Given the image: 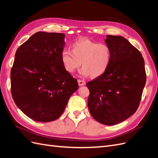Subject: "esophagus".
<instances>
[{"instance_id": "34e87169", "label": "esophagus", "mask_w": 158, "mask_h": 158, "mask_svg": "<svg viewBox=\"0 0 158 158\" xmlns=\"http://www.w3.org/2000/svg\"><path fill=\"white\" fill-rule=\"evenodd\" d=\"M78 83L80 86H82V85H84L85 84V82L82 80H78Z\"/></svg>"}]
</instances>
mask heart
Listing matches in <instances>:
<instances>
[{"instance_id":"b5f03b06","label":"heart","mask_w":158,"mask_h":158,"mask_svg":"<svg viewBox=\"0 0 158 158\" xmlns=\"http://www.w3.org/2000/svg\"><path fill=\"white\" fill-rule=\"evenodd\" d=\"M70 51L61 52V60L65 70L73 73L82 64L80 74L94 78L103 74L111 63L112 52L110 47L103 43L81 39L73 43Z\"/></svg>"}]
</instances>
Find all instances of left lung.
Segmentation results:
<instances>
[{
  "label": "left lung",
  "mask_w": 158,
  "mask_h": 158,
  "mask_svg": "<svg viewBox=\"0 0 158 158\" xmlns=\"http://www.w3.org/2000/svg\"><path fill=\"white\" fill-rule=\"evenodd\" d=\"M111 61L103 74L88 82V106L93 118L106 125L126 120L139 106L146 81L140 52L125 37L107 35Z\"/></svg>",
  "instance_id": "1"
}]
</instances>
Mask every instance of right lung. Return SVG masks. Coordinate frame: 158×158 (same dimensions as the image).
Returning <instances> with one entry per match:
<instances>
[{"label":"right lung","mask_w":158,"mask_h":158,"mask_svg":"<svg viewBox=\"0 0 158 158\" xmlns=\"http://www.w3.org/2000/svg\"><path fill=\"white\" fill-rule=\"evenodd\" d=\"M64 33L39 31L20 45L10 73L11 93L17 107L35 121L47 123L60 117L77 80L61 60Z\"/></svg>","instance_id":"1"}]
</instances>
